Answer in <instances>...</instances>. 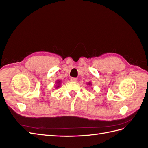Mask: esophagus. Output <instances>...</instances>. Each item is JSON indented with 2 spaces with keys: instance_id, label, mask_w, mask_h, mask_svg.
I'll return each mask as SVG.
<instances>
[{
  "instance_id": "1",
  "label": "esophagus",
  "mask_w": 148,
  "mask_h": 148,
  "mask_svg": "<svg viewBox=\"0 0 148 148\" xmlns=\"http://www.w3.org/2000/svg\"><path fill=\"white\" fill-rule=\"evenodd\" d=\"M77 80V79L76 78H73V77H71V78H70V81L71 82H76Z\"/></svg>"
}]
</instances>
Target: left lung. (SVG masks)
Returning a JSON list of instances; mask_svg holds the SVG:
<instances>
[{
    "label": "left lung",
    "mask_w": 148,
    "mask_h": 148,
    "mask_svg": "<svg viewBox=\"0 0 148 148\" xmlns=\"http://www.w3.org/2000/svg\"><path fill=\"white\" fill-rule=\"evenodd\" d=\"M88 84H90V83H88Z\"/></svg>",
    "instance_id": "1"
}]
</instances>
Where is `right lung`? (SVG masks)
I'll return each mask as SVG.
<instances>
[{
  "label": "right lung",
  "instance_id": "add662e5",
  "mask_svg": "<svg viewBox=\"0 0 148 148\" xmlns=\"http://www.w3.org/2000/svg\"><path fill=\"white\" fill-rule=\"evenodd\" d=\"M57 84H59H59H59V83H60V82H57ZM59 86H57V88H59Z\"/></svg>",
  "mask_w": 148,
  "mask_h": 148
}]
</instances>
